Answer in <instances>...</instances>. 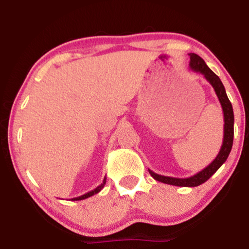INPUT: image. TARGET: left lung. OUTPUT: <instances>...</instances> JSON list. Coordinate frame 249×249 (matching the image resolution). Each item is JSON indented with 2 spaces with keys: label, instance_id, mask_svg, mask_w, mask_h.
<instances>
[{
  "label": "left lung",
  "instance_id": "8db88e82",
  "mask_svg": "<svg viewBox=\"0 0 249 249\" xmlns=\"http://www.w3.org/2000/svg\"><path fill=\"white\" fill-rule=\"evenodd\" d=\"M190 62L189 67L193 71L202 73L205 79L212 85L215 91L217 98H219L221 107H222L223 111V118H224V128H223V142L222 146H221L219 154L216 155V158L213 160L212 163H210L205 169H203L202 171H199L196 175H194L189 178H173V177H166L161 176L158 173L153 172L152 170H148L151 176L155 180H158L160 182L168 183V185L172 186H179V187H196L199 186L207 181L217 170L220 169V166L227 161L228 156H229L231 148H232V142H233V124H234V117H233V110L231 102L227 96L226 89L222 81L220 80V78L206 66L205 61H204L199 55H197L195 53H190Z\"/></svg>",
  "mask_w": 249,
  "mask_h": 249
}]
</instances>
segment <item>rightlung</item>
<instances>
[{"label":"right lung","instance_id":"obj_1","mask_svg":"<svg viewBox=\"0 0 249 249\" xmlns=\"http://www.w3.org/2000/svg\"><path fill=\"white\" fill-rule=\"evenodd\" d=\"M105 182H107V178H104V180H103V183H101L100 186L97 187V188H95L94 190H91V192H89V193H87V194H85V195H83V196H79V197H76V198H73L72 200H81V199H86V198H88V197H90V196H93V195H95V194H97V193H100L102 189H103V187H104V185H105Z\"/></svg>","mask_w":249,"mask_h":249}]
</instances>
